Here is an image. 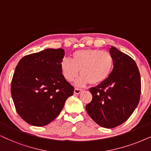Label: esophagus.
<instances>
[{
    "mask_svg": "<svg viewBox=\"0 0 151 151\" xmlns=\"http://www.w3.org/2000/svg\"><path fill=\"white\" fill-rule=\"evenodd\" d=\"M83 91L82 89H79V88H74V93H75V94H80V93H81V91Z\"/></svg>",
    "mask_w": 151,
    "mask_h": 151,
    "instance_id": "obj_1",
    "label": "esophagus"
}]
</instances>
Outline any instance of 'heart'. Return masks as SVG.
I'll use <instances>...</instances> for the list:
<instances>
[{"label":"heart","mask_w":151,"mask_h":151,"mask_svg":"<svg viewBox=\"0 0 151 151\" xmlns=\"http://www.w3.org/2000/svg\"><path fill=\"white\" fill-rule=\"evenodd\" d=\"M114 67V58L107 51L84 49L76 51L72 60L64 58L60 62V69L65 79L72 81L81 72L75 85L84 86L89 83L98 84L107 79Z\"/></svg>","instance_id":"1"}]
</instances>
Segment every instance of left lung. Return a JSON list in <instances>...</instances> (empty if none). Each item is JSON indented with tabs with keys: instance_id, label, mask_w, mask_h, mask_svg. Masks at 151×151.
Listing matches in <instances>:
<instances>
[{
	"instance_id": "8db88e82",
	"label": "left lung",
	"mask_w": 151,
	"mask_h": 151,
	"mask_svg": "<svg viewBox=\"0 0 151 151\" xmlns=\"http://www.w3.org/2000/svg\"><path fill=\"white\" fill-rule=\"evenodd\" d=\"M114 68L107 79L90 88L92 101L86 106L90 117L98 125L114 128L125 122L138 105L141 77L134 60L111 46Z\"/></svg>"
}]
</instances>
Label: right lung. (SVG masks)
Masks as SVG:
<instances>
[{
  "label": "right lung",
  "instance_id": "add662e5",
  "mask_svg": "<svg viewBox=\"0 0 151 151\" xmlns=\"http://www.w3.org/2000/svg\"><path fill=\"white\" fill-rule=\"evenodd\" d=\"M63 49H46L23 57L15 68L11 94L20 117L34 126H45L56 118L74 87L63 77Z\"/></svg>",
  "mask_w": 151,
  "mask_h": 151
}]
</instances>
